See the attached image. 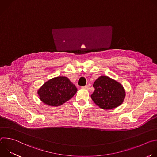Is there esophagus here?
<instances>
[{
    "label": "esophagus",
    "instance_id": "1",
    "mask_svg": "<svg viewBox=\"0 0 157 157\" xmlns=\"http://www.w3.org/2000/svg\"><path fill=\"white\" fill-rule=\"evenodd\" d=\"M82 88L84 89H86V90H89V89H90V87H89L88 85H86V86L82 87Z\"/></svg>",
    "mask_w": 157,
    "mask_h": 157
}]
</instances>
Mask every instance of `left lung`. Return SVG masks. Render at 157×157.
<instances>
[{"label":"left lung","instance_id":"left-lung-1","mask_svg":"<svg viewBox=\"0 0 157 157\" xmlns=\"http://www.w3.org/2000/svg\"><path fill=\"white\" fill-rule=\"evenodd\" d=\"M95 90L91 97L102 109L116 108L124 102L125 91L121 84L107 76H101L93 84Z\"/></svg>","mask_w":157,"mask_h":157}]
</instances>
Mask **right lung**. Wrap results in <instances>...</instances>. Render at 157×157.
I'll return each instance as SVG.
<instances>
[{
	"label": "right lung",
	"mask_w": 157,
	"mask_h": 157,
	"mask_svg": "<svg viewBox=\"0 0 157 157\" xmlns=\"http://www.w3.org/2000/svg\"><path fill=\"white\" fill-rule=\"evenodd\" d=\"M75 84L65 76L53 78L38 89L40 99L47 105L57 107L70 100L76 93Z\"/></svg>",
	"instance_id": "obj_1"
}]
</instances>
